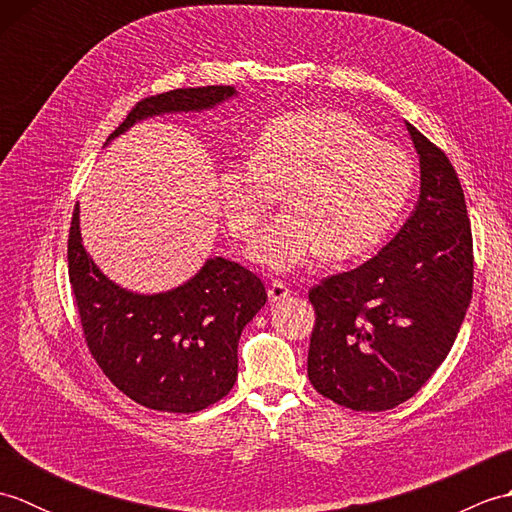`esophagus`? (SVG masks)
<instances>
[{
  "label": "esophagus",
  "instance_id": "obj_1",
  "mask_svg": "<svg viewBox=\"0 0 512 512\" xmlns=\"http://www.w3.org/2000/svg\"><path fill=\"white\" fill-rule=\"evenodd\" d=\"M290 295H292V290H290V286L286 284V281H281V279L270 281V286H268L270 301H281V299H286Z\"/></svg>",
  "mask_w": 512,
  "mask_h": 512
}]
</instances>
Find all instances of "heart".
<instances>
[{
    "label": "heart",
    "instance_id": "heart-1",
    "mask_svg": "<svg viewBox=\"0 0 512 512\" xmlns=\"http://www.w3.org/2000/svg\"><path fill=\"white\" fill-rule=\"evenodd\" d=\"M416 167L405 149L339 110L292 112L270 121L250 151L217 173L228 233L248 242L281 200L288 209L250 250L275 273L325 253L354 259L374 250L407 209Z\"/></svg>",
    "mask_w": 512,
    "mask_h": 512
}]
</instances>
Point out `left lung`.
I'll list each match as a JSON object with an SVG mask.
<instances>
[{
  "label": "left lung",
  "instance_id": "left-lung-1",
  "mask_svg": "<svg viewBox=\"0 0 512 512\" xmlns=\"http://www.w3.org/2000/svg\"><path fill=\"white\" fill-rule=\"evenodd\" d=\"M420 158V198L376 257L308 292L312 387L354 411L409 400L451 352L473 295V235L464 191L444 151L407 123Z\"/></svg>",
  "mask_w": 512,
  "mask_h": 512
}]
</instances>
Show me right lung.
I'll return each instance as SVG.
<instances>
[{
    "label": "right lung",
    "instance_id": "right-lung-1",
    "mask_svg": "<svg viewBox=\"0 0 512 512\" xmlns=\"http://www.w3.org/2000/svg\"><path fill=\"white\" fill-rule=\"evenodd\" d=\"M231 85L180 88L138 101L112 138L149 116L202 112L235 96ZM68 275L83 336L103 374L138 405L195 413L222 400L237 378V343L264 308L255 273L224 257L158 295H138L107 279L81 242L79 204L68 239Z\"/></svg>",
    "mask_w": 512,
    "mask_h": 512
}]
</instances>
